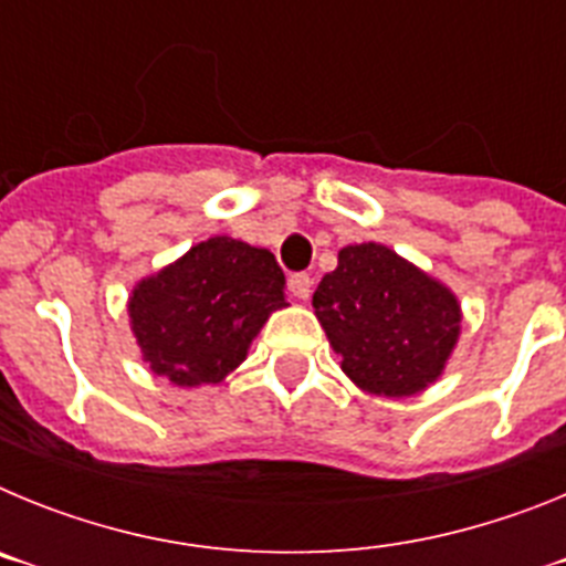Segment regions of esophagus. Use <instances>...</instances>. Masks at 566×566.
<instances>
[{
  "label": "esophagus",
  "instance_id": "1",
  "mask_svg": "<svg viewBox=\"0 0 566 566\" xmlns=\"http://www.w3.org/2000/svg\"><path fill=\"white\" fill-rule=\"evenodd\" d=\"M289 292H292L297 300H308V294H312V274L306 272L289 274Z\"/></svg>",
  "mask_w": 566,
  "mask_h": 566
}]
</instances>
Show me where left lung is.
<instances>
[{"label": "left lung", "mask_w": 566, "mask_h": 566, "mask_svg": "<svg viewBox=\"0 0 566 566\" xmlns=\"http://www.w3.org/2000/svg\"><path fill=\"white\" fill-rule=\"evenodd\" d=\"M312 306L343 371L382 397H411L433 382L459 334L457 297L379 243L345 247Z\"/></svg>", "instance_id": "1"}]
</instances>
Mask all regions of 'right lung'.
<instances>
[{
	"label": "right lung",
	"mask_w": 566,
	"mask_h": 566,
	"mask_svg": "<svg viewBox=\"0 0 566 566\" xmlns=\"http://www.w3.org/2000/svg\"><path fill=\"white\" fill-rule=\"evenodd\" d=\"M286 306V277L272 252L212 238L144 280L129 300L144 359L175 385L221 382L274 308Z\"/></svg>",
	"instance_id": "obj_1"
}]
</instances>
